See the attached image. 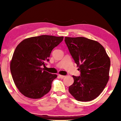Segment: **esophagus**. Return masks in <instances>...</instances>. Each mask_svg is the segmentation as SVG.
<instances>
[{"mask_svg": "<svg viewBox=\"0 0 121 121\" xmlns=\"http://www.w3.org/2000/svg\"><path fill=\"white\" fill-rule=\"evenodd\" d=\"M59 76L60 77V78H64L65 77V76L61 75H59Z\"/></svg>", "mask_w": 121, "mask_h": 121, "instance_id": "34e87169", "label": "esophagus"}]
</instances>
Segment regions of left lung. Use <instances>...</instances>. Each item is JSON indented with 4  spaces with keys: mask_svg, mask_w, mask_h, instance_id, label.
I'll list each match as a JSON object with an SVG mask.
<instances>
[{
    "mask_svg": "<svg viewBox=\"0 0 121 121\" xmlns=\"http://www.w3.org/2000/svg\"><path fill=\"white\" fill-rule=\"evenodd\" d=\"M65 42L81 72L79 76H73L74 82L69 87V92L78 101L93 100L109 80V56L97 41L82 37H65Z\"/></svg>",
    "mask_w": 121,
    "mask_h": 121,
    "instance_id": "1",
    "label": "left lung"
}]
</instances>
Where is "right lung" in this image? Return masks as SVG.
Returning <instances> with one entry per match:
<instances>
[{
  "instance_id": "right-lung-1",
  "label": "right lung",
  "mask_w": 121,
  "mask_h": 121,
  "mask_svg": "<svg viewBox=\"0 0 121 121\" xmlns=\"http://www.w3.org/2000/svg\"><path fill=\"white\" fill-rule=\"evenodd\" d=\"M63 37L41 35L22 40L16 47L10 64L15 85L22 95L39 99L50 91L53 81L57 77L42 68L55 47Z\"/></svg>"
}]
</instances>
